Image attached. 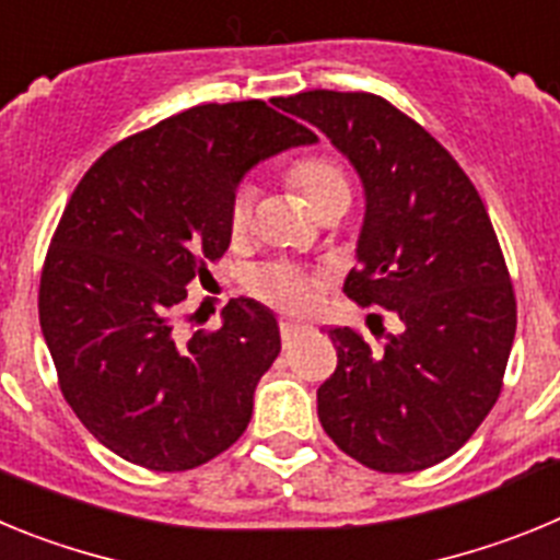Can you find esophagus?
<instances>
[{"label":"esophagus","mask_w":560,"mask_h":560,"mask_svg":"<svg viewBox=\"0 0 560 560\" xmlns=\"http://www.w3.org/2000/svg\"><path fill=\"white\" fill-rule=\"evenodd\" d=\"M303 328L305 325L294 323V319H280V334H283L285 345H291V339H296V334H300Z\"/></svg>","instance_id":"1"}]
</instances>
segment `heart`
Returning a JSON list of instances; mask_svg holds the SVG:
<instances>
[{
	"mask_svg": "<svg viewBox=\"0 0 560 560\" xmlns=\"http://www.w3.org/2000/svg\"><path fill=\"white\" fill-rule=\"evenodd\" d=\"M289 182L303 201L308 205V210L314 212L316 219L325 215V212H345L350 205V182L348 173L341 171V165L330 156H308V160H300L289 167ZM252 226V192L237 190L235 199L230 207V235L235 241L249 232ZM255 294L260 300H266L269 305L280 311H305L314 303L316 291L323 285V277L314 275V271H305L300 266L277 264L266 266L255 275Z\"/></svg>",
	"mask_w": 560,
	"mask_h": 560,
	"instance_id": "b5f03b06",
	"label": "heart"
}]
</instances>
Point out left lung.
Listing matches in <instances>:
<instances>
[{
    "instance_id": "8db88e82",
    "label": "left lung",
    "mask_w": 560,
    "mask_h": 560,
    "mask_svg": "<svg viewBox=\"0 0 560 560\" xmlns=\"http://www.w3.org/2000/svg\"><path fill=\"white\" fill-rule=\"evenodd\" d=\"M275 106L323 131L359 173L364 221L345 294L404 325L384 350L328 330L339 361L316 389L319 423L373 471H423L491 412L516 336L488 210L452 153L384 97L314 89Z\"/></svg>"
}]
</instances>
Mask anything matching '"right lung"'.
Masks as SVG:
<instances>
[{
    "label": "right lung",
    "mask_w": 560,
    "mask_h": 560,
    "mask_svg": "<svg viewBox=\"0 0 560 560\" xmlns=\"http://www.w3.org/2000/svg\"><path fill=\"white\" fill-rule=\"evenodd\" d=\"M264 101L205 103L108 148L61 215L38 319L61 393L108 452L187 471L246 432L280 353L266 305L230 300L212 334L176 330L187 285L230 246V207L257 162L314 145Z\"/></svg>",
    "instance_id": "obj_1"
}]
</instances>
